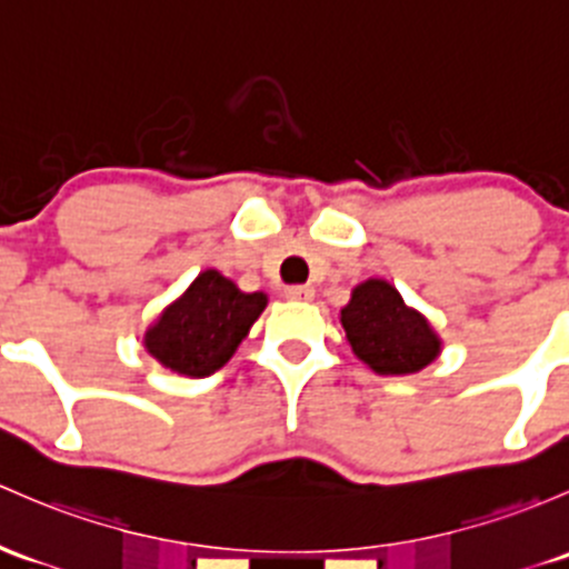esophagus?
I'll use <instances>...</instances> for the list:
<instances>
[{
    "label": "esophagus",
    "instance_id": "esophagus-1",
    "mask_svg": "<svg viewBox=\"0 0 569 569\" xmlns=\"http://www.w3.org/2000/svg\"><path fill=\"white\" fill-rule=\"evenodd\" d=\"M286 297L295 302H310L313 300V289H310V286H289V289H286Z\"/></svg>",
    "mask_w": 569,
    "mask_h": 569
}]
</instances>
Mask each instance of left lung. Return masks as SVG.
<instances>
[{"instance_id":"1","label":"left lung","mask_w":569,"mask_h":569,"mask_svg":"<svg viewBox=\"0 0 569 569\" xmlns=\"http://www.w3.org/2000/svg\"><path fill=\"white\" fill-rule=\"evenodd\" d=\"M340 325L351 351L381 376L417 373L441 351L439 335L426 316L379 278L355 286L349 305L340 310Z\"/></svg>"}]
</instances>
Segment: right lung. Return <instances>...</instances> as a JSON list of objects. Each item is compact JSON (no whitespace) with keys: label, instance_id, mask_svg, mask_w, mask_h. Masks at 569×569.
Masks as SVG:
<instances>
[{"label":"right lung","instance_id":"1","mask_svg":"<svg viewBox=\"0 0 569 569\" xmlns=\"http://www.w3.org/2000/svg\"><path fill=\"white\" fill-rule=\"evenodd\" d=\"M264 308V291L244 295L234 280L207 269L158 316L143 335V346L163 368L204 379L231 360Z\"/></svg>","mask_w":569,"mask_h":569}]
</instances>
